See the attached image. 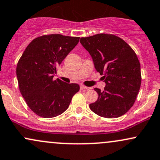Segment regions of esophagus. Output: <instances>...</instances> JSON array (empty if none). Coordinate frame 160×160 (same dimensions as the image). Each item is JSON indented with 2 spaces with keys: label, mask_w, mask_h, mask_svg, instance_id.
<instances>
[{
  "label": "esophagus",
  "mask_w": 160,
  "mask_h": 160,
  "mask_svg": "<svg viewBox=\"0 0 160 160\" xmlns=\"http://www.w3.org/2000/svg\"><path fill=\"white\" fill-rule=\"evenodd\" d=\"M80 90H88V89H89V88L86 87V86H83V85H80Z\"/></svg>",
  "instance_id": "obj_1"
}]
</instances>
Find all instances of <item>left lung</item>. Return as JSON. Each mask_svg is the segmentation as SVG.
<instances>
[{"label": "left lung", "instance_id": "1", "mask_svg": "<svg viewBox=\"0 0 160 160\" xmlns=\"http://www.w3.org/2000/svg\"><path fill=\"white\" fill-rule=\"evenodd\" d=\"M80 42L106 83L103 92L95 88L98 98L89 104L91 110L107 118L124 115L135 103L141 86L140 62L136 53L122 38L112 34L82 37Z\"/></svg>", "mask_w": 160, "mask_h": 160}]
</instances>
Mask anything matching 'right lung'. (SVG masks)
I'll list each match as a JSON object with an SVG mask.
<instances>
[{"label": "right lung", "instance_id": "add662e5", "mask_svg": "<svg viewBox=\"0 0 160 160\" xmlns=\"http://www.w3.org/2000/svg\"><path fill=\"white\" fill-rule=\"evenodd\" d=\"M80 37L49 34L34 38L16 67L18 87L31 110L42 118H53L68 108L80 90L77 83L53 80L57 67L78 44Z\"/></svg>", "mask_w": 160, "mask_h": 160}]
</instances>
